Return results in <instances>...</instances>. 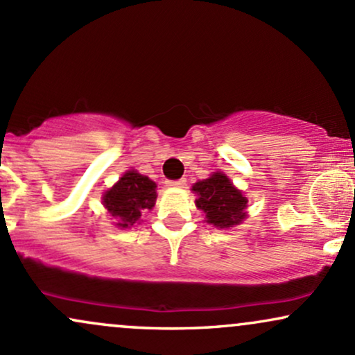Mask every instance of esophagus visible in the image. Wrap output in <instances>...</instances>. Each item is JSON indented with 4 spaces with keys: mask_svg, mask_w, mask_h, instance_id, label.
<instances>
[{
    "mask_svg": "<svg viewBox=\"0 0 355 355\" xmlns=\"http://www.w3.org/2000/svg\"><path fill=\"white\" fill-rule=\"evenodd\" d=\"M185 185H187L185 178H180V180H168V182H166V187H170V189H183Z\"/></svg>",
    "mask_w": 355,
    "mask_h": 355,
    "instance_id": "obj_1",
    "label": "esophagus"
}]
</instances>
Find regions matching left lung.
<instances>
[{"instance_id": "8db88e82", "label": "left lung", "mask_w": 355, "mask_h": 355, "mask_svg": "<svg viewBox=\"0 0 355 355\" xmlns=\"http://www.w3.org/2000/svg\"><path fill=\"white\" fill-rule=\"evenodd\" d=\"M191 190L197 193V209L205 214L207 223L217 229H230L247 217V197L235 189L225 173H211L205 180L195 183Z\"/></svg>"}]
</instances>
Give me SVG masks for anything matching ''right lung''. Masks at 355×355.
Listing matches in <instances>:
<instances>
[{"label":"right lung","instance_id":"1","mask_svg":"<svg viewBox=\"0 0 355 355\" xmlns=\"http://www.w3.org/2000/svg\"><path fill=\"white\" fill-rule=\"evenodd\" d=\"M157 183L137 170H128L112 189L103 193V205L115 218V225L128 229L140 220L141 214L152 210L157 202Z\"/></svg>","mask_w":355,"mask_h":355}]
</instances>
